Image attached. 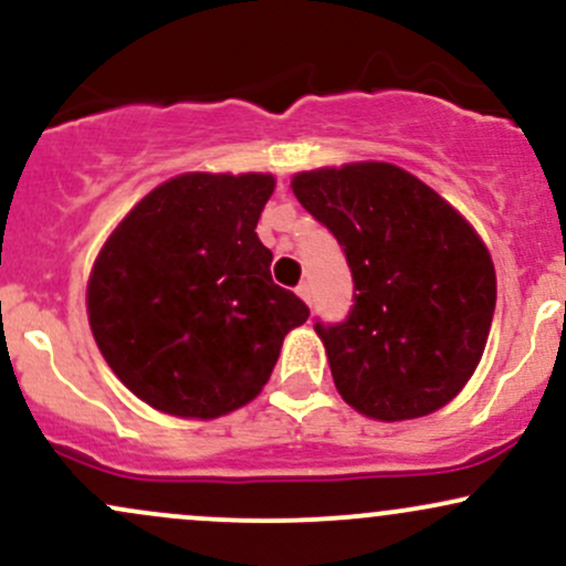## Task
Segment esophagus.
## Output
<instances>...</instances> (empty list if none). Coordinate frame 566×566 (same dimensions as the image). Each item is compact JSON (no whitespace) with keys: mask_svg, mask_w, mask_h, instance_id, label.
Returning <instances> with one entry per match:
<instances>
[{"mask_svg":"<svg viewBox=\"0 0 566 566\" xmlns=\"http://www.w3.org/2000/svg\"><path fill=\"white\" fill-rule=\"evenodd\" d=\"M295 293L301 295L303 301H306V303H312V284H308V282H301V284H297Z\"/></svg>","mask_w":566,"mask_h":566,"instance_id":"34e87169","label":"esophagus"}]
</instances>
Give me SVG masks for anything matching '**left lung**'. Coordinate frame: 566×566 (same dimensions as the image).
<instances>
[{"label":"left lung","instance_id":"1","mask_svg":"<svg viewBox=\"0 0 566 566\" xmlns=\"http://www.w3.org/2000/svg\"><path fill=\"white\" fill-rule=\"evenodd\" d=\"M293 192L352 271L346 319L314 325L335 389L378 421L443 408L473 376L492 327L496 279L483 241L392 164L303 171Z\"/></svg>","mask_w":566,"mask_h":566}]
</instances>
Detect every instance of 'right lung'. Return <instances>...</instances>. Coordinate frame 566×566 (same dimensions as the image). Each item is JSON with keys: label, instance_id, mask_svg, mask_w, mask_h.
Listing matches in <instances>:
<instances>
[{"label": "right lung", "instance_id": "add662e5", "mask_svg": "<svg viewBox=\"0 0 566 566\" xmlns=\"http://www.w3.org/2000/svg\"><path fill=\"white\" fill-rule=\"evenodd\" d=\"M271 174H182L126 214L88 282L93 338L147 406L214 419L250 402L308 306L271 279Z\"/></svg>", "mask_w": 566, "mask_h": 566}]
</instances>
